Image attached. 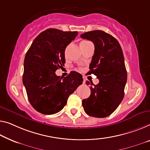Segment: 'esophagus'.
Segmentation results:
<instances>
[{
	"label": "esophagus",
	"instance_id": "esophagus-1",
	"mask_svg": "<svg viewBox=\"0 0 150 150\" xmlns=\"http://www.w3.org/2000/svg\"><path fill=\"white\" fill-rule=\"evenodd\" d=\"M83 83H86V79H84V80H83Z\"/></svg>",
	"mask_w": 150,
	"mask_h": 150
}]
</instances>
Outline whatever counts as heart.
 I'll return each mask as SVG.
<instances>
[{
  "label": "heart",
  "mask_w": 150,
  "mask_h": 150,
  "mask_svg": "<svg viewBox=\"0 0 150 150\" xmlns=\"http://www.w3.org/2000/svg\"><path fill=\"white\" fill-rule=\"evenodd\" d=\"M88 42H88V41H82L81 43H80V44H86V43H88Z\"/></svg>",
  "instance_id": "b5f03b06"
}]
</instances>
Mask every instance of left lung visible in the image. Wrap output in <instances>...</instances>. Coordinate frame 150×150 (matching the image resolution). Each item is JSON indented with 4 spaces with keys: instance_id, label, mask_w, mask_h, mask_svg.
Returning a JSON list of instances; mask_svg holds the SVG:
<instances>
[{
    "instance_id": "1",
    "label": "left lung",
    "mask_w": 150,
    "mask_h": 150,
    "mask_svg": "<svg viewBox=\"0 0 150 150\" xmlns=\"http://www.w3.org/2000/svg\"><path fill=\"white\" fill-rule=\"evenodd\" d=\"M94 44V54L89 64V74L99 79V83L91 85L90 96L82 100L87 115L104 118L117 108L124 98L127 73L124 56L117 40L102 30H94L81 35Z\"/></svg>"
}]
</instances>
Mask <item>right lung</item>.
<instances>
[{
  "label": "right lung",
  "instance_id": "add662e5",
  "mask_svg": "<svg viewBox=\"0 0 150 150\" xmlns=\"http://www.w3.org/2000/svg\"><path fill=\"white\" fill-rule=\"evenodd\" d=\"M77 34L48 29L35 38L26 53L23 83L31 105L40 113L59 112L69 96L82 84V75L75 71L64 78L55 74L65 63L66 47Z\"/></svg>",
  "mask_w": 150,
  "mask_h": 150
}]
</instances>
